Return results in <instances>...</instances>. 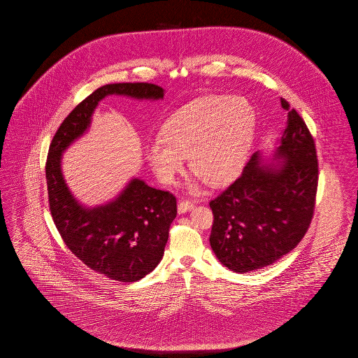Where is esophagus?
<instances>
[{
  "instance_id": "1",
  "label": "esophagus",
  "mask_w": 358,
  "mask_h": 358,
  "mask_svg": "<svg viewBox=\"0 0 358 358\" xmlns=\"http://www.w3.org/2000/svg\"><path fill=\"white\" fill-rule=\"evenodd\" d=\"M194 208V205L192 201H187V200H180L178 203V212L180 213H185L187 210H192Z\"/></svg>"
}]
</instances>
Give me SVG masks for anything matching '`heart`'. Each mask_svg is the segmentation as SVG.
I'll return each mask as SVG.
<instances>
[{"label": "heart", "instance_id": "heart-1", "mask_svg": "<svg viewBox=\"0 0 358 358\" xmlns=\"http://www.w3.org/2000/svg\"><path fill=\"white\" fill-rule=\"evenodd\" d=\"M256 130L254 107L243 98L210 95L176 111L162 126V138L148 145L155 176L171 184L189 168L210 187L235 178L250 153Z\"/></svg>", "mask_w": 358, "mask_h": 358}]
</instances>
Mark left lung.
Returning <instances> with one entry per match:
<instances>
[{
    "label": "left lung",
    "mask_w": 358,
    "mask_h": 358,
    "mask_svg": "<svg viewBox=\"0 0 358 358\" xmlns=\"http://www.w3.org/2000/svg\"><path fill=\"white\" fill-rule=\"evenodd\" d=\"M287 127L271 165L255 153L243 173L209 201L210 247L225 267L250 273L289 254L306 235L315 208L318 159L305 120L289 108Z\"/></svg>",
    "instance_id": "left-lung-1"
}]
</instances>
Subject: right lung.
Here are the masks:
<instances>
[{"label":"right lung","mask_w":358,"mask_h":358,"mask_svg":"<svg viewBox=\"0 0 358 358\" xmlns=\"http://www.w3.org/2000/svg\"><path fill=\"white\" fill-rule=\"evenodd\" d=\"M113 94L164 98L159 85L115 83L99 87L79 103L57 129L48 150V201L53 222L73 255L110 279L136 282L152 273L164 256L177 216L176 196L134 178L113 203L87 209L73 199L60 169L62 153L87 130L99 101Z\"/></svg>","instance_id":"obj_1"}]
</instances>
